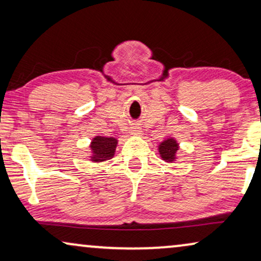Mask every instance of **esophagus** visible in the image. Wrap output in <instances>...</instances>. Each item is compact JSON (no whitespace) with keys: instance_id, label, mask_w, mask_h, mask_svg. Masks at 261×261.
Segmentation results:
<instances>
[{"instance_id":"esophagus-1","label":"esophagus","mask_w":261,"mask_h":261,"mask_svg":"<svg viewBox=\"0 0 261 261\" xmlns=\"http://www.w3.org/2000/svg\"><path fill=\"white\" fill-rule=\"evenodd\" d=\"M130 134L133 135H141L142 132L140 129V127H137V126H133L130 128Z\"/></svg>"}]
</instances>
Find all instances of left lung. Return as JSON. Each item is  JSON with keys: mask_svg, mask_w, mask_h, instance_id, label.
<instances>
[{"mask_svg": "<svg viewBox=\"0 0 261 261\" xmlns=\"http://www.w3.org/2000/svg\"><path fill=\"white\" fill-rule=\"evenodd\" d=\"M179 149V144H178L176 139L167 138L162 141L158 146L159 154L162 159L166 163H174L177 159V152Z\"/></svg>", "mask_w": 261, "mask_h": 261, "instance_id": "left-lung-1", "label": "left lung"}]
</instances>
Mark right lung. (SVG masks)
I'll return each mask as SVG.
<instances>
[{"label": "right lung", "mask_w": 261, "mask_h": 261, "mask_svg": "<svg viewBox=\"0 0 261 261\" xmlns=\"http://www.w3.org/2000/svg\"><path fill=\"white\" fill-rule=\"evenodd\" d=\"M117 139L107 138V137H95L91 140L90 149L92 163H102L106 160L112 159L115 154V149L117 146Z\"/></svg>", "instance_id": "obj_1"}]
</instances>
